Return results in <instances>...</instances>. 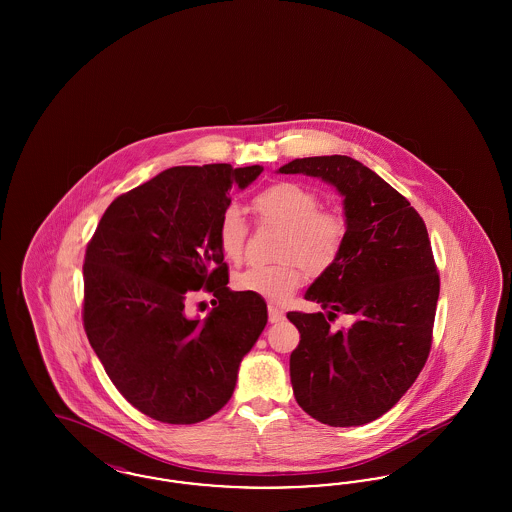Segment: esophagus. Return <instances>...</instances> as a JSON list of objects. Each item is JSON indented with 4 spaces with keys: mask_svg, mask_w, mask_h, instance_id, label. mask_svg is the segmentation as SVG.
Returning <instances> with one entry per match:
<instances>
[{
    "mask_svg": "<svg viewBox=\"0 0 512 512\" xmlns=\"http://www.w3.org/2000/svg\"><path fill=\"white\" fill-rule=\"evenodd\" d=\"M284 311L282 309H278V307H274V305H268V322L270 324H274V322H280V320H284Z\"/></svg>",
    "mask_w": 512,
    "mask_h": 512,
    "instance_id": "1",
    "label": "esophagus"
}]
</instances>
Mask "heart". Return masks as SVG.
<instances>
[{
  "label": "heart",
  "instance_id": "b5f03b06",
  "mask_svg": "<svg viewBox=\"0 0 512 512\" xmlns=\"http://www.w3.org/2000/svg\"><path fill=\"white\" fill-rule=\"evenodd\" d=\"M251 207L261 222L284 228L276 265L249 267L234 276L240 292L257 293L274 303H284L305 280L307 270L320 274L340 257L347 224L340 213L320 209V195L295 182H278L253 197ZM220 253L238 263L244 257L247 224L238 207L222 211L217 224Z\"/></svg>",
  "mask_w": 512,
  "mask_h": 512
}]
</instances>
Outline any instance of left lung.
Masks as SVG:
<instances>
[{"label": "left lung", "mask_w": 512, "mask_h": 512, "mask_svg": "<svg viewBox=\"0 0 512 512\" xmlns=\"http://www.w3.org/2000/svg\"><path fill=\"white\" fill-rule=\"evenodd\" d=\"M278 172L332 184L347 224L340 257L305 293L326 315L288 313L301 334L293 395L322 424L361 426L390 411L430 355L439 274L428 230L403 195L347 155L293 159ZM338 312L356 322L334 333Z\"/></svg>", "instance_id": "1"}]
</instances>
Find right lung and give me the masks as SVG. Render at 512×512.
Returning <instances> with one entry per match:
<instances>
[{
    "instance_id": "add662e5",
    "label": "right lung",
    "mask_w": 512,
    "mask_h": 512,
    "mask_svg": "<svg viewBox=\"0 0 512 512\" xmlns=\"http://www.w3.org/2000/svg\"><path fill=\"white\" fill-rule=\"evenodd\" d=\"M263 167H172L119 195L84 257V330L107 376L140 413L195 424L232 397L245 353L267 326L257 293L232 292L217 224L232 188ZM199 291L218 299L188 318Z\"/></svg>"
}]
</instances>
